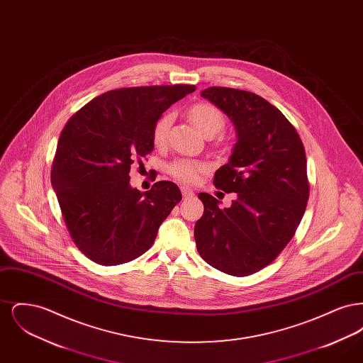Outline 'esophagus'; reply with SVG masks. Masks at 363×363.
<instances>
[{
    "mask_svg": "<svg viewBox=\"0 0 363 363\" xmlns=\"http://www.w3.org/2000/svg\"><path fill=\"white\" fill-rule=\"evenodd\" d=\"M181 191H182V197H184V199H191V197L194 196V191L190 189V188H188V186H182Z\"/></svg>",
    "mask_w": 363,
    "mask_h": 363,
    "instance_id": "obj_1",
    "label": "esophagus"
}]
</instances>
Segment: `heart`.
Instances as JSON below:
<instances>
[{
	"label": "heart",
	"instance_id": "obj_1",
	"mask_svg": "<svg viewBox=\"0 0 363 363\" xmlns=\"http://www.w3.org/2000/svg\"><path fill=\"white\" fill-rule=\"evenodd\" d=\"M189 117L196 125V128L206 138H213L225 128V116L213 104L201 102V104L191 106L189 108ZM172 121H173V116L170 113L163 114L156 121L152 130V141L157 148H162L167 144ZM206 172H207V166L204 163L197 160H190V159H177L169 166V173L172 174L175 179L185 184H196L200 179L201 174Z\"/></svg>",
	"mask_w": 363,
	"mask_h": 363
}]
</instances>
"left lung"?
Returning a JSON list of instances; mask_svg holds the SVG:
<instances>
[{"label":"left lung","mask_w":363,"mask_h":363,"mask_svg":"<svg viewBox=\"0 0 363 363\" xmlns=\"http://www.w3.org/2000/svg\"><path fill=\"white\" fill-rule=\"evenodd\" d=\"M201 96L235 126L238 140L213 185L237 199L220 209L213 196L200 193L204 213L194 240L209 265L247 277L277 259L302 220L309 199L305 148L283 113L259 95L209 86Z\"/></svg>","instance_id":"1"}]
</instances>
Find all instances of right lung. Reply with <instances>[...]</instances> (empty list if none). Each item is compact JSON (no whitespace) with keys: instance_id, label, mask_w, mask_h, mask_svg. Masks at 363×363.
<instances>
[{"instance_id":"1","label":"right lung","mask_w":363,"mask_h":363,"mask_svg":"<svg viewBox=\"0 0 363 363\" xmlns=\"http://www.w3.org/2000/svg\"><path fill=\"white\" fill-rule=\"evenodd\" d=\"M196 86H130L107 91L70 117L52 160V185L70 238L101 265L138 259L159 225L182 200L179 188L159 181L148 191L130 186L133 162L154 151L162 114Z\"/></svg>"}]
</instances>
